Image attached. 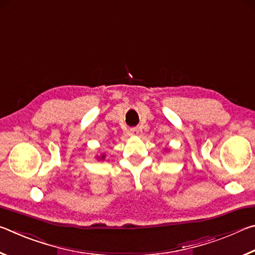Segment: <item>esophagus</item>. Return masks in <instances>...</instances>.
<instances>
[{
  "label": "esophagus",
  "mask_w": 255,
  "mask_h": 255,
  "mask_svg": "<svg viewBox=\"0 0 255 255\" xmlns=\"http://www.w3.org/2000/svg\"><path fill=\"white\" fill-rule=\"evenodd\" d=\"M138 132H139L138 128H131L130 129V135H132V136H137Z\"/></svg>",
  "instance_id": "obj_1"
}]
</instances>
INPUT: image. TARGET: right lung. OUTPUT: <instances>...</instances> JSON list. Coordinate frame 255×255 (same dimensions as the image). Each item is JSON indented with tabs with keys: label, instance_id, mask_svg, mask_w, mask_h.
I'll return each mask as SVG.
<instances>
[{
	"label": "right lung",
	"instance_id": "right-lung-1",
	"mask_svg": "<svg viewBox=\"0 0 255 255\" xmlns=\"http://www.w3.org/2000/svg\"><path fill=\"white\" fill-rule=\"evenodd\" d=\"M101 158H105V155H102V157Z\"/></svg>",
	"mask_w": 255,
	"mask_h": 255
}]
</instances>
